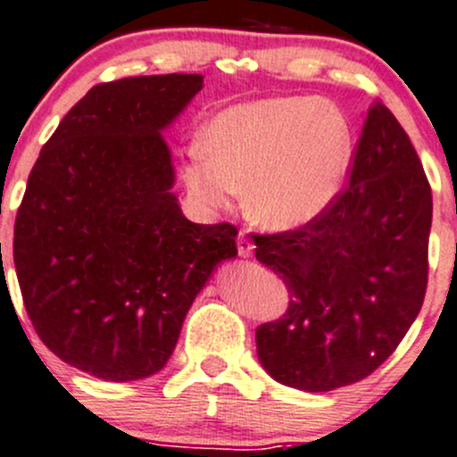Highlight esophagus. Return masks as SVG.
Segmentation results:
<instances>
[{
	"mask_svg": "<svg viewBox=\"0 0 457 457\" xmlns=\"http://www.w3.org/2000/svg\"><path fill=\"white\" fill-rule=\"evenodd\" d=\"M237 247H238V253L243 255V258H249V255L253 253V243H252V240H249L247 237H245V232L238 234Z\"/></svg>",
	"mask_w": 457,
	"mask_h": 457,
	"instance_id": "obj_1",
	"label": "esophagus"
}]
</instances>
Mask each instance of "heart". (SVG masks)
I'll return each mask as SVG.
<instances>
[{
  "label": "heart",
  "mask_w": 457,
  "mask_h": 457,
  "mask_svg": "<svg viewBox=\"0 0 457 457\" xmlns=\"http://www.w3.org/2000/svg\"><path fill=\"white\" fill-rule=\"evenodd\" d=\"M205 148L193 147L184 182L205 208H223L247 188L249 212L273 229L319 217L349 167L347 121L310 97H270L228 108L210 121Z\"/></svg>",
  "instance_id": "obj_1"
}]
</instances>
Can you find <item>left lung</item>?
<instances>
[{"mask_svg":"<svg viewBox=\"0 0 457 457\" xmlns=\"http://www.w3.org/2000/svg\"><path fill=\"white\" fill-rule=\"evenodd\" d=\"M432 187L395 114L375 102L347 187L308 223L255 234V260L279 275L288 308L255 329L273 379L328 393L390 358L428 290Z\"/></svg>","mask_w":457,"mask_h":457,"instance_id":"1","label":"left lung"}]
</instances>
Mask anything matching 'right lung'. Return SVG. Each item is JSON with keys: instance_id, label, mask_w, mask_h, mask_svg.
Listing matches in <instances>:
<instances>
[{"instance_id": "1", "label": "right lung", "mask_w": 457, "mask_h": 457, "mask_svg": "<svg viewBox=\"0 0 457 457\" xmlns=\"http://www.w3.org/2000/svg\"><path fill=\"white\" fill-rule=\"evenodd\" d=\"M204 87L169 73L97 84L43 145L14 220L28 317L62 362L108 382L158 373L232 223H190L160 129Z\"/></svg>"}]
</instances>
